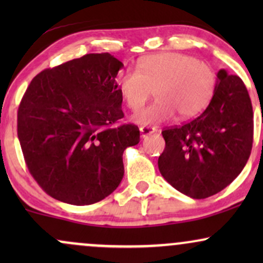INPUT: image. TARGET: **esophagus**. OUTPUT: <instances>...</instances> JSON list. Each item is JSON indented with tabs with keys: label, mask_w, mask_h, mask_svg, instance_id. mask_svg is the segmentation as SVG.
Here are the masks:
<instances>
[{
	"label": "esophagus",
	"mask_w": 263,
	"mask_h": 263,
	"mask_svg": "<svg viewBox=\"0 0 263 263\" xmlns=\"http://www.w3.org/2000/svg\"><path fill=\"white\" fill-rule=\"evenodd\" d=\"M140 132H141L142 138H146V137H148L149 135L157 132V129L155 127H146V126H143V127L140 128Z\"/></svg>",
	"instance_id": "esophagus-1"
}]
</instances>
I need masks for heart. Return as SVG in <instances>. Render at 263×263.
Here are the masks:
<instances>
[{
  "mask_svg": "<svg viewBox=\"0 0 263 263\" xmlns=\"http://www.w3.org/2000/svg\"><path fill=\"white\" fill-rule=\"evenodd\" d=\"M120 92L132 111H138L156 92L157 100L135 115L140 125H158L173 119L197 117L206 108L216 86L213 66L184 53H159L144 58L138 69L119 79Z\"/></svg>",
  "mask_w": 263,
  "mask_h": 263,
  "instance_id": "obj_1",
  "label": "heart"
}]
</instances>
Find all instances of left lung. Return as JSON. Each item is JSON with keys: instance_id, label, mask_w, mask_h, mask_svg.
Instances as JSON below:
<instances>
[{"instance_id": "obj_1", "label": "left lung", "mask_w": 263, "mask_h": 263, "mask_svg": "<svg viewBox=\"0 0 263 263\" xmlns=\"http://www.w3.org/2000/svg\"><path fill=\"white\" fill-rule=\"evenodd\" d=\"M208 107L193 121L162 131L165 148L161 174L178 192L204 199L230 184L246 165L252 148L253 112L245 84L219 70Z\"/></svg>"}]
</instances>
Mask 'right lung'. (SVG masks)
<instances>
[{"instance_id": "right-lung-1", "label": "right lung", "mask_w": 263, "mask_h": 263, "mask_svg": "<svg viewBox=\"0 0 263 263\" xmlns=\"http://www.w3.org/2000/svg\"><path fill=\"white\" fill-rule=\"evenodd\" d=\"M123 64L108 53L86 54L39 73L18 108L17 132L27 167L47 194L73 205L98 203L123 178L122 155L140 142L123 117L116 77Z\"/></svg>"}]
</instances>
